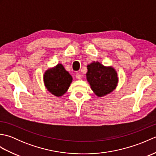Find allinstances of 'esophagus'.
<instances>
[{"label": "esophagus", "mask_w": 156, "mask_h": 156, "mask_svg": "<svg viewBox=\"0 0 156 156\" xmlns=\"http://www.w3.org/2000/svg\"><path fill=\"white\" fill-rule=\"evenodd\" d=\"M76 78H77V79H78V80H80V79L82 78V76L80 74H78V73H77V74H76Z\"/></svg>", "instance_id": "1"}]
</instances>
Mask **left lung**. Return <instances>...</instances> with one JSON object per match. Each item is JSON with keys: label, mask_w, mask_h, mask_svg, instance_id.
Segmentation results:
<instances>
[{"label": "left lung", "mask_w": 156, "mask_h": 156, "mask_svg": "<svg viewBox=\"0 0 156 156\" xmlns=\"http://www.w3.org/2000/svg\"><path fill=\"white\" fill-rule=\"evenodd\" d=\"M87 79L94 94L98 97L110 94L118 84L117 73L111 66H105L98 62L87 66Z\"/></svg>", "instance_id": "8db88e82"}]
</instances>
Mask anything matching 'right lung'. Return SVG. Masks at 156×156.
<instances>
[{"label":"right lung","instance_id":"1","mask_svg":"<svg viewBox=\"0 0 156 156\" xmlns=\"http://www.w3.org/2000/svg\"><path fill=\"white\" fill-rule=\"evenodd\" d=\"M44 81L47 90L55 97H59L67 92L72 83V77L64 66L58 64L54 68L45 71Z\"/></svg>","mask_w":156,"mask_h":156}]
</instances>
